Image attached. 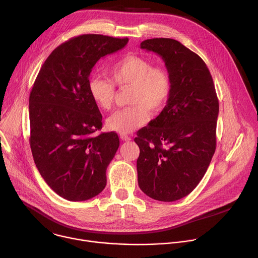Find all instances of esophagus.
I'll return each instance as SVG.
<instances>
[{
	"instance_id": "1",
	"label": "esophagus",
	"mask_w": 258,
	"mask_h": 258,
	"mask_svg": "<svg viewBox=\"0 0 258 258\" xmlns=\"http://www.w3.org/2000/svg\"><path fill=\"white\" fill-rule=\"evenodd\" d=\"M120 137L122 140H125V141H130L131 140V137L127 134H120Z\"/></svg>"
}]
</instances>
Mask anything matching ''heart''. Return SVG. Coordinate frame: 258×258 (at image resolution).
Wrapping results in <instances>:
<instances>
[{
  "label": "heart",
  "mask_w": 258,
  "mask_h": 258,
  "mask_svg": "<svg viewBox=\"0 0 258 258\" xmlns=\"http://www.w3.org/2000/svg\"><path fill=\"white\" fill-rule=\"evenodd\" d=\"M110 80L93 77L88 89L94 102L102 109L111 108L116 99V86L132 87L130 103L133 105L113 112L107 119V127L119 133H129L144 126L150 119V111L159 113L166 105L172 87L168 70L154 66L146 57L129 54L109 69Z\"/></svg>",
  "instance_id": "b5f03b06"
}]
</instances>
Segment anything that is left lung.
<instances>
[{"label":"left lung","instance_id":"left-lung-1","mask_svg":"<svg viewBox=\"0 0 258 258\" xmlns=\"http://www.w3.org/2000/svg\"><path fill=\"white\" fill-rule=\"evenodd\" d=\"M140 48L162 57L172 87L161 113L134 138L138 185L152 199L173 202L195 189L211 162L218 98L204 60L178 41L149 39Z\"/></svg>","mask_w":258,"mask_h":258}]
</instances>
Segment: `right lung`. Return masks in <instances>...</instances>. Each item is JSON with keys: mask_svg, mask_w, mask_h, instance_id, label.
<instances>
[{"mask_svg": "<svg viewBox=\"0 0 258 258\" xmlns=\"http://www.w3.org/2000/svg\"><path fill=\"white\" fill-rule=\"evenodd\" d=\"M128 38L82 35L48 56L30 94V145L46 183L69 201H85L106 185V168L120 140L95 135L102 116L92 99L89 76L101 57L126 46Z\"/></svg>", "mask_w": 258, "mask_h": 258, "instance_id": "right-lung-1", "label": "right lung"}]
</instances>
